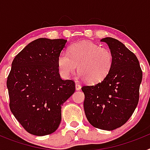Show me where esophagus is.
<instances>
[{
  "label": "esophagus",
  "mask_w": 150,
  "mask_h": 150,
  "mask_svg": "<svg viewBox=\"0 0 150 150\" xmlns=\"http://www.w3.org/2000/svg\"><path fill=\"white\" fill-rule=\"evenodd\" d=\"M81 89V86L79 83H76V90H80Z\"/></svg>",
  "instance_id": "1"
}]
</instances>
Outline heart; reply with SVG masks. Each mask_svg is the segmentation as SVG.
I'll use <instances>...</instances> for the list:
<instances>
[{
  "label": "heart",
  "mask_w": 150,
  "mask_h": 150,
  "mask_svg": "<svg viewBox=\"0 0 150 150\" xmlns=\"http://www.w3.org/2000/svg\"><path fill=\"white\" fill-rule=\"evenodd\" d=\"M113 57L110 50L97 43L84 41L70 46L68 53L62 52L58 58L61 75L67 79L76 68L79 76L91 84L104 80L112 67Z\"/></svg>",
  "instance_id": "1"
}]
</instances>
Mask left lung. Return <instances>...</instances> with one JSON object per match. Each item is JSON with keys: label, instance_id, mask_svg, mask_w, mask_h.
I'll return each instance as SVG.
<instances>
[{"label": "left lung", "instance_id": "8db88e82", "mask_svg": "<svg viewBox=\"0 0 150 150\" xmlns=\"http://www.w3.org/2000/svg\"><path fill=\"white\" fill-rule=\"evenodd\" d=\"M112 54L108 76L93 86H84L83 103L87 120L95 128L112 131L120 128L133 114L139 100L142 71L136 55L112 38L100 40Z\"/></svg>", "mask_w": 150, "mask_h": 150}]
</instances>
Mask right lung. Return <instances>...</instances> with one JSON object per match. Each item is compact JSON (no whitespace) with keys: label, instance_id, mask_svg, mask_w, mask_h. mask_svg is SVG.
Masks as SVG:
<instances>
[{"label":"right lung","instance_id":"add662e5","mask_svg":"<svg viewBox=\"0 0 150 150\" xmlns=\"http://www.w3.org/2000/svg\"><path fill=\"white\" fill-rule=\"evenodd\" d=\"M67 40L39 38L15 57L6 80L10 109L28 133H53L62 120V106L75 91L74 80L61 79L58 58Z\"/></svg>","mask_w":150,"mask_h":150}]
</instances>
